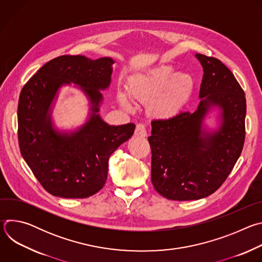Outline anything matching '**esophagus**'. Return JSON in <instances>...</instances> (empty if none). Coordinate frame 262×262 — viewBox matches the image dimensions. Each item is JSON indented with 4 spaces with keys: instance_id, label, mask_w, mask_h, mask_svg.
<instances>
[{
    "instance_id": "esophagus-1",
    "label": "esophagus",
    "mask_w": 262,
    "mask_h": 262,
    "mask_svg": "<svg viewBox=\"0 0 262 262\" xmlns=\"http://www.w3.org/2000/svg\"><path fill=\"white\" fill-rule=\"evenodd\" d=\"M135 135L138 137H146L147 136V130L146 127L143 123H138L135 129Z\"/></svg>"
}]
</instances>
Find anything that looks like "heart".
Returning <instances> with one entry per match:
<instances>
[{
    "mask_svg": "<svg viewBox=\"0 0 262 262\" xmlns=\"http://www.w3.org/2000/svg\"><path fill=\"white\" fill-rule=\"evenodd\" d=\"M194 87L191 76L186 73L174 74L171 66L161 65L143 76L133 79L127 85L129 95L142 102H151L152 113L161 118L176 115L189 99ZM120 102L127 108L132 104L125 95H119Z\"/></svg>",
    "mask_w": 262,
    "mask_h": 262,
    "instance_id": "b5f03b06",
    "label": "heart"
}]
</instances>
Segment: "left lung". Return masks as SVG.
I'll return each instance as SVG.
<instances>
[{"label":"left lung","instance_id":"8db88e82","mask_svg":"<svg viewBox=\"0 0 262 262\" xmlns=\"http://www.w3.org/2000/svg\"><path fill=\"white\" fill-rule=\"evenodd\" d=\"M196 57L204 72L198 110L152 120L148 137L152 184L160 195L175 201L214 193L237 162L246 137V97L233 73L216 58ZM211 104L222 108L223 124L217 133L208 135L201 130V122Z\"/></svg>","mask_w":262,"mask_h":262}]
</instances>
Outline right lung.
I'll use <instances>...</instances> for the list:
<instances>
[{
  "instance_id": "right-lung-1",
  "label": "right lung",
  "mask_w": 262,
  "mask_h": 262,
  "mask_svg": "<svg viewBox=\"0 0 262 262\" xmlns=\"http://www.w3.org/2000/svg\"><path fill=\"white\" fill-rule=\"evenodd\" d=\"M114 61L103 57L64 55L46 63L23 87L17 108L20 154L42 188L53 196L88 198L102 189L108 158L134 134L136 125H108L98 112L99 90L111 83ZM72 81L83 87L95 113L70 136L51 128L47 112L60 85Z\"/></svg>"
}]
</instances>
